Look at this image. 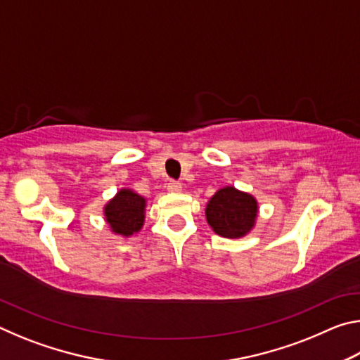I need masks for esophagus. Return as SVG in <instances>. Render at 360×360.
<instances>
[{
	"label": "esophagus",
	"instance_id": "1",
	"mask_svg": "<svg viewBox=\"0 0 360 360\" xmlns=\"http://www.w3.org/2000/svg\"><path fill=\"white\" fill-rule=\"evenodd\" d=\"M167 188H168L169 192H181L182 191V184H181V182H178V181H169Z\"/></svg>",
	"mask_w": 360,
	"mask_h": 360
}]
</instances>
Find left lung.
Segmentation results:
<instances>
[{
	"instance_id": "1",
	"label": "left lung",
	"mask_w": 360,
	"mask_h": 360,
	"mask_svg": "<svg viewBox=\"0 0 360 360\" xmlns=\"http://www.w3.org/2000/svg\"><path fill=\"white\" fill-rule=\"evenodd\" d=\"M210 227L224 238H243L254 229L259 203L251 193L225 186L212 195L205 210Z\"/></svg>"
}]
</instances>
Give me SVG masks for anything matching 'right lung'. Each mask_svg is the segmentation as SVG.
<instances>
[{"label":"right lung","instance_id":"obj_1","mask_svg":"<svg viewBox=\"0 0 360 360\" xmlns=\"http://www.w3.org/2000/svg\"><path fill=\"white\" fill-rule=\"evenodd\" d=\"M146 205V198L131 188H120L103 208L105 221L114 235L129 238L143 229Z\"/></svg>","mask_w":360,"mask_h":360}]
</instances>
